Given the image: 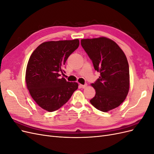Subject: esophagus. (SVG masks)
<instances>
[{
    "mask_svg": "<svg viewBox=\"0 0 154 154\" xmlns=\"http://www.w3.org/2000/svg\"><path fill=\"white\" fill-rule=\"evenodd\" d=\"M79 86H80V87L82 88H85L87 87V84H85V85H82V84H80Z\"/></svg>",
    "mask_w": 154,
    "mask_h": 154,
    "instance_id": "34e87169",
    "label": "esophagus"
}]
</instances>
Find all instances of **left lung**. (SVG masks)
I'll list each match as a JSON object with an SVG mask.
<instances>
[{
    "instance_id": "1",
    "label": "left lung",
    "mask_w": 154,
    "mask_h": 154,
    "mask_svg": "<svg viewBox=\"0 0 154 154\" xmlns=\"http://www.w3.org/2000/svg\"><path fill=\"white\" fill-rule=\"evenodd\" d=\"M81 44L100 74L91 84L96 94L90 102L96 109L106 112L122 104L128 93L127 58L119 46L106 37L82 39Z\"/></svg>"
}]
</instances>
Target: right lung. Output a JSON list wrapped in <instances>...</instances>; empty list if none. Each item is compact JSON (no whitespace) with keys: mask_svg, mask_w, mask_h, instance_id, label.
Here are the masks:
<instances>
[{"mask_svg":"<svg viewBox=\"0 0 154 154\" xmlns=\"http://www.w3.org/2000/svg\"><path fill=\"white\" fill-rule=\"evenodd\" d=\"M79 44L78 39L45 42L31 54L26 67V83L32 98L44 110H58L77 90L78 83L61 78L60 73H63L66 60Z\"/></svg>","mask_w":154,"mask_h":154,"instance_id":"right-lung-1","label":"right lung"}]
</instances>
